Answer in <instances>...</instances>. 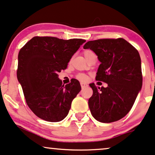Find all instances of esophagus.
<instances>
[{
	"label": "esophagus",
	"instance_id": "obj_1",
	"mask_svg": "<svg viewBox=\"0 0 155 155\" xmlns=\"http://www.w3.org/2000/svg\"><path fill=\"white\" fill-rule=\"evenodd\" d=\"M88 86L87 84H85V83H83V82H81V86L82 88L86 87V86Z\"/></svg>",
	"mask_w": 155,
	"mask_h": 155
}]
</instances>
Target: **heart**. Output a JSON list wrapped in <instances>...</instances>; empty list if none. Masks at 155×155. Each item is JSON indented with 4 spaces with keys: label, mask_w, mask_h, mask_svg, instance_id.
<instances>
[{
    "label": "heart",
    "mask_w": 155,
    "mask_h": 155,
    "mask_svg": "<svg viewBox=\"0 0 155 155\" xmlns=\"http://www.w3.org/2000/svg\"><path fill=\"white\" fill-rule=\"evenodd\" d=\"M83 54H84V57H85V58L88 60V59L89 58L91 55H92L93 54H94V53L93 52V51L90 50V49H86V50L84 51ZM76 78H77L78 79H79L80 81H85L88 79V76H87V75H86L85 74H77V75H76Z\"/></svg>",
    "instance_id": "obj_1"
}]
</instances>
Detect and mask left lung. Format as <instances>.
I'll use <instances>...</instances> for the list:
<instances>
[{
  "label": "left lung",
  "instance_id": "left-lung-1",
  "mask_svg": "<svg viewBox=\"0 0 155 155\" xmlns=\"http://www.w3.org/2000/svg\"><path fill=\"white\" fill-rule=\"evenodd\" d=\"M84 49L94 51L101 61L96 80L108 84L97 88L89 84L91 113L99 122L112 123L125 117L133 107L142 86L139 52L123 38L88 41Z\"/></svg>",
  "mask_w": 155,
  "mask_h": 155
}]
</instances>
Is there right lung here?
Segmentation results:
<instances>
[{"label":"right lung","mask_w":155,"mask_h":155,"mask_svg":"<svg viewBox=\"0 0 155 155\" xmlns=\"http://www.w3.org/2000/svg\"><path fill=\"white\" fill-rule=\"evenodd\" d=\"M85 42L36 36L20 49L17 77L27 104L38 117L59 122L67 117L72 101L81 88L75 79L64 86L58 73L67 69L74 54Z\"/></svg>","instance_id":"1"}]
</instances>
